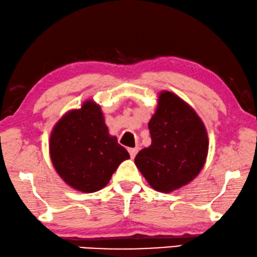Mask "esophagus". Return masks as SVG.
Listing matches in <instances>:
<instances>
[{"label":"esophagus","instance_id":"esophagus-1","mask_svg":"<svg viewBox=\"0 0 257 257\" xmlns=\"http://www.w3.org/2000/svg\"><path fill=\"white\" fill-rule=\"evenodd\" d=\"M128 151H129L130 157L134 158V157L136 156V154H137V151H139V149H137V148H129Z\"/></svg>","mask_w":257,"mask_h":257}]
</instances>
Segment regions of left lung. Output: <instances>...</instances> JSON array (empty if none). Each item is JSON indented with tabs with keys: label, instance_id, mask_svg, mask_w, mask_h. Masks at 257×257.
I'll return each mask as SVG.
<instances>
[{
	"label": "left lung",
	"instance_id": "left-lung-1",
	"mask_svg": "<svg viewBox=\"0 0 257 257\" xmlns=\"http://www.w3.org/2000/svg\"><path fill=\"white\" fill-rule=\"evenodd\" d=\"M148 125L151 144L136 155L135 164L149 185L172 192L196 178L207 157L208 137L193 108L163 91Z\"/></svg>",
	"mask_w": 257,
	"mask_h": 257
}]
</instances>
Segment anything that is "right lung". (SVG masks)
<instances>
[{"label": "right lung", "instance_id": "obj_1", "mask_svg": "<svg viewBox=\"0 0 257 257\" xmlns=\"http://www.w3.org/2000/svg\"><path fill=\"white\" fill-rule=\"evenodd\" d=\"M50 156L65 183L92 193L109 183L129 154L109 135L101 107L87 100L57 122L50 136Z\"/></svg>", "mask_w": 257, "mask_h": 257}]
</instances>
